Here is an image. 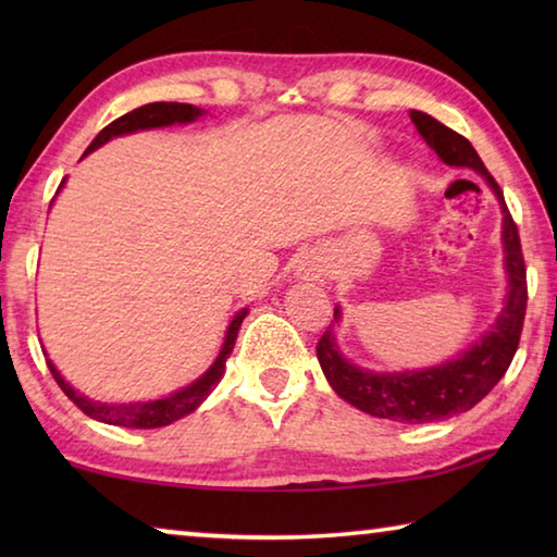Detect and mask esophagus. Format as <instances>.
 Returning a JSON list of instances; mask_svg holds the SVG:
<instances>
[{"label": "esophagus", "instance_id": "esophagus-1", "mask_svg": "<svg viewBox=\"0 0 557 557\" xmlns=\"http://www.w3.org/2000/svg\"><path fill=\"white\" fill-rule=\"evenodd\" d=\"M309 272H312V275H314V272H317V268H314V265H309V268H307V275H309Z\"/></svg>", "mask_w": 557, "mask_h": 557}]
</instances>
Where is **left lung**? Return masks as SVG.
<instances>
[{
	"mask_svg": "<svg viewBox=\"0 0 557 557\" xmlns=\"http://www.w3.org/2000/svg\"><path fill=\"white\" fill-rule=\"evenodd\" d=\"M410 120L425 143L435 149L442 162L449 166H467L482 174L498 196L504 209V250L508 270V299L502 317L496 319L492 332L451 361L435 366V369L405 371V373H371L356 369L338 354L334 344L332 326L326 329L317 344V358L322 371L332 383V388L342 395L354 408L375 414V418L422 425L451 418V414L467 412L492 393L494 385L504 379L511 366L518 342H521L525 305H528V282L525 260L518 238V225L508 213L504 191L496 178L488 174L482 157L471 147L467 137L442 125L428 112L410 110ZM338 309H334V319Z\"/></svg>",
	"mask_w": 557,
	"mask_h": 557,
	"instance_id": "8db88e82",
	"label": "left lung"
}]
</instances>
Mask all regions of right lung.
Returning a JSON list of instances; mask_svg holds the SVG:
<instances>
[{
  "instance_id": "1",
  "label": "right lung",
  "mask_w": 557,
  "mask_h": 557,
  "mask_svg": "<svg viewBox=\"0 0 557 557\" xmlns=\"http://www.w3.org/2000/svg\"><path fill=\"white\" fill-rule=\"evenodd\" d=\"M199 115H201V110L188 106V102H149V106L132 110V112H127V115L112 120L108 127H102L98 132V137L92 139L90 147L86 149V154L92 152V149H98L100 145H106L108 139L117 137V135H127V132L149 129V127H166V125H174V122H191ZM245 314H248V309H240V312L233 317L228 332H225V342H223L221 354H219V358H215V363L211 366V369L206 371L199 381L188 385V388L166 395V398H162V400L135 403V405H108V403L88 400L86 395L75 393L71 385L61 379V373L53 369L51 361H46V363H49V371L55 379V383L61 385V391L69 395L75 408L86 412L88 418L108 422V425H117V428H137V430L164 428V425H172L174 420L184 418V414L194 412L206 398H209V393L215 388V383L221 381V375L225 371V361H228V356L233 351L235 338H238V329L243 324Z\"/></svg>"
}]
</instances>
